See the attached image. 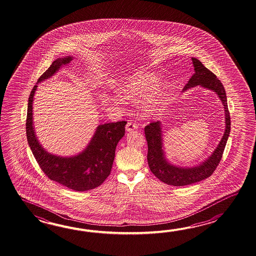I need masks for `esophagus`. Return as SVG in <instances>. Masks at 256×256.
<instances>
[{"label": "esophagus", "instance_id": "1", "mask_svg": "<svg viewBox=\"0 0 256 256\" xmlns=\"http://www.w3.org/2000/svg\"><path fill=\"white\" fill-rule=\"evenodd\" d=\"M137 129V126L136 124L129 122L127 124H126V132H132V130H136Z\"/></svg>", "mask_w": 256, "mask_h": 256}]
</instances>
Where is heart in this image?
Masks as SVG:
<instances>
[{
  "label": "heart",
  "mask_w": 256,
  "mask_h": 256,
  "mask_svg": "<svg viewBox=\"0 0 256 256\" xmlns=\"http://www.w3.org/2000/svg\"><path fill=\"white\" fill-rule=\"evenodd\" d=\"M172 86L170 82H161L160 78L150 71H138L127 78L119 88L122 98L132 104H140L150 98L144 105L146 117L158 114L166 105Z\"/></svg>",
  "instance_id": "obj_1"
}]
</instances>
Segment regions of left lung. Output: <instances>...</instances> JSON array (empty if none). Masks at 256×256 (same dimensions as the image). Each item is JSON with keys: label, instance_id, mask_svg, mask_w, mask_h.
I'll use <instances>...</instances> for the list:
<instances>
[{"label": "left lung", "instance_id": "obj_1", "mask_svg": "<svg viewBox=\"0 0 256 256\" xmlns=\"http://www.w3.org/2000/svg\"><path fill=\"white\" fill-rule=\"evenodd\" d=\"M192 63L195 73L186 83L183 92L191 88L200 86L216 93L223 104L226 126L222 140L212 154L198 164L192 166H176L168 159L164 148L163 126L160 120L151 122L149 126H146L144 134L148 146L147 161L149 168L158 180L168 185L176 186L190 185L210 176L222 158L223 151L230 132V118L227 97L222 82L212 71L203 66L200 60L192 58Z\"/></svg>", "mask_w": 256, "mask_h": 256}]
</instances>
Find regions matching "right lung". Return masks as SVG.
Instances as JSON below:
<instances>
[{"label": "right lung", "mask_w": 256, "mask_h": 256, "mask_svg": "<svg viewBox=\"0 0 256 256\" xmlns=\"http://www.w3.org/2000/svg\"><path fill=\"white\" fill-rule=\"evenodd\" d=\"M72 60V56L54 60L33 88L28 98L26 136L29 147L44 173L50 180L70 190L82 192L102 185L108 178L114 160L115 149L126 134L127 122L122 120L97 126L87 146L74 156H56L44 148L34 126V93L38 87V84L52 78L63 66L70 64Z\"/></svg>", "instance_id": "right-lung-1"}]
</instances>
